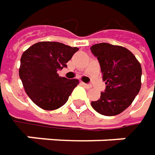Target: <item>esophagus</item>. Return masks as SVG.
I'll return each mask as SVG.
<instances>
[{"label": "esophagus", "mask_w": 155, "mask_h": 155, "mask_svg": "<svg viewBox=\"0 0 155 155\" xmlns=\"http://www.w3.org/2000/svg\"><path fill=\"white\" fill-rule=\"evenodd\" d=\"M82 85H83V86H84L85 88H87V89L91 88V84H84V83H82Z\"/></svg>", "instance_id": "obj_1"}]
</instances>
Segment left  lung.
I'll return each instance as SVG.
<instances>
[{
	"label": "left lung",
	"mask_w": 155,
	"mask_h": 155,
	"mask_svg": "<svg viewBox=\"0 0 155 155\" xmlns=\"http://www.w3.org/2000/svg\"><path fill=\"white\" fill-rule=\"evenodd\" d=\"M91 51L98 59L106 89L91 106L104 116H116L133 103L141 86V66L131 51L108 43L93 45Z\"/></svg>",
	"instance_id": "obj_1"
}]
</instances>
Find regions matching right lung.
I'll list each match as a JSON object with an SVG mask.
<instances>
[{
	"label": "right lung",
	"mask_w": 155,
	"mask_h": 155,
	"mask_svg": "<svg viewBox=\"0 0 155 155\" xmlns=\"http://www.w3.org/2000/svg\"><path fill=\"white\" fill-rule=\"evenodd\" d=\"M78 47L59 42L41 41L23 52L19 75L27 96L39 108L54 110L67 102L79 82L59 77Z\"/></svg>",
	"instance_id": "add662e5"
}]
</instances>
